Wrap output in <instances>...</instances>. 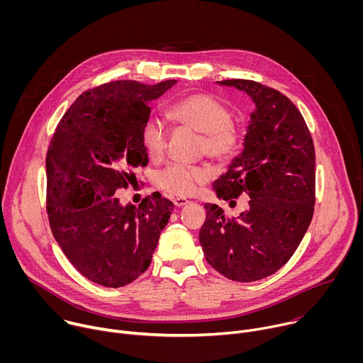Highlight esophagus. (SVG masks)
I'll return each mask as SVG.
<instances>
[{
  "label": "esophagus",
  "instance_id": "obj_1",
  "mask_svg": "<svg viewBox=\"0 0 363 363\" xmlns=\"http://www.w3.org/2000/svg\"><path fill=\"white\" fill-rule=\"evenodd\" d=\"M188 202H189V201L185 199V198H175V199H174V203H175V206H178V208H179V206L186 205Z\"/></svg>",
  "mask_w": 363,
  "mask_h": 363
}]
</instances>
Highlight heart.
<instances>
[{
    "label": "heart",
    "instance_id": "b5f03b06",
    "mask_svg": "<svg viewBox=\"0 0 363 363\" xmlns=\"http://www.w3.org/2000/svg\"><path fill=\"white\" fill-rule=\"evenodd\" d=\"M167 115L177 126L201 133L199 150L214 161H230L240 147L241 135L233 122L231 109L216 96L205 93L185 96L172 103ZM140 138L149 158L160 160L165 153L168 132L161 121L147 119L142 126ZM205 178L201 168L172 164L157 174L155 182L168 195L189 196Z\"/></svg>",
    "mask_w": 363,
    "mask_h": 363
}]
</instances>
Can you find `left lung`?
Segmentation results:
<instances>
[{
  "instance_id": "8db88e82",
  "label": "left lung",
  "mask_w": 363,
  "mask_h": 363,
  "mask_svg": "<svg viewBox=\"0 0 363 363\" xmlns=\"http://www.w3.org/2000/svg\"><path fill=\"white\" fill-rule=\"evenodd\" d=\"M244 90L255 111L244 150L214 182L218 198L250 196L248 210L227 218L205 203L199 242L210 266L234 281H255L281 269L297 250L315 211V145L294 103L254 80L218 82Z\"/></svg>"
}]
</instances>
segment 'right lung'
<instances>
[{"label":"right lung","instance_id":"right-lung-1","mask_svg":"<svg viewBox=\"0 0 363 363\" xmlns=\"http://www.w3.org/2000/svg\"><path fill=\"white\" fill-rule=\"evenodd\" d=\"M177 80L143 84L118 80L82 93L50 140L47 214L50 228L69 262L86 279L123 287L152 262L174 203L160 192L139 206L121 205L133 168L147 164L142 126L149 103Z\"/></svg>","mask_w":363,"mask_h":363}]
</instances>
